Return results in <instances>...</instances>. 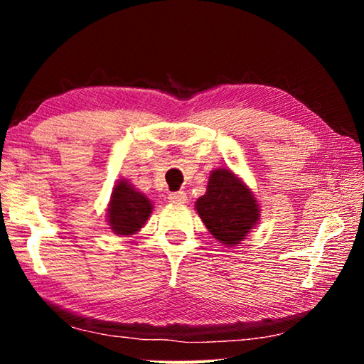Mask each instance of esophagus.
I'll return each instance as SVG.
<instances>
[{
  "mask_svg": "<svg viewBox=\"0 0 364 364\" xmlns=\"http://www.w3.org/2000/svg\"><path fill=\"white\" fill-rule=\"evenodd\" d=\"M168 200L171 202V204H186L188 197L184 191H176V193H170Z\"/></svg>",
  "mask_w": 364,
  "mask_h": 364,
  "instance_id": "obj_1",
  "label": "esophagus"
}]
</instances>
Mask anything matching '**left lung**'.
Returning a JSON list of instances; mask_svg holds the SVG:
<instances>
[{
    "label": "left lung",
    "instance_id": "obj_1",
    "mask_svg": "<svg viewBox=\"0 0 364 364\" xmlns=\"http://www.w3.org/2000/svg\"><path fill=\"white\" fill-rule=\"evenodd\" d=\"M196 210L212 236L230 247L241 242L260 218L254 193L226 168L212 171L207 193L197 199Z\"/></svg>",
    "mask_w": 364,
    "mask_h": 364
}]
</instances>
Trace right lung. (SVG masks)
<instances>
[{"instance_id": "add662e5", "label": "right lung", "mask_w": 364, "mask_h": 364, "mask_svg": "<svg viewBox=\"0 0 364 364\" xmlns=\"http://www.w3.org/2000/svg\"><path fill=\"white\" fill-rule=\"evenodd\" d=\"M152 213V202L127 180L114 186L107 208V223L119 236H132L144 226Z\"/></svg>"}]
</instances>
